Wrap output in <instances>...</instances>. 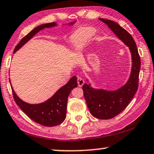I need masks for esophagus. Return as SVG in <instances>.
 <instances>
[{"label": "esophagus", "mask_w": 154, "mask_h": 154, "mask_svg": "<svg viewBox=\"0 0 154 154\" xmlns=\"http://www.w3.org/2000/svg\"><path fill=\"white\" fill-rule=\"evenodd\" d=\"M84 79H83V78L82 77H78L77 78V84H78V86L79 87H82V86H83V84H84Z\"/></svg>", "instance_id": "esophagus-1"}]
</instances>
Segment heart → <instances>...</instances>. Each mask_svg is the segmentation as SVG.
Here are the masks:
<instances>
[{
    "label": "heart",
    "instance_id": "obj_1",
    "mask_svg": "<svg viewBox=\"0 0 154 154\" xmlns=\"http://www.w3.org/2000/svg\"><path fill=\"white\" fill-rule=\"evenodd\" d=\"M96 30L91 27H83L78 29L71 36V44L75 52H81L87 43L95 36Z\"/></svg>",
    "mask_w": 154,
    "mask_h": 154
}]
</instances>
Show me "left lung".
Returning <instances> with one entry per match:
<instances>
[{"label":"left lung","mask_w":154,"mask_h":154,"mask_svg":"<svg viewBox=\"0 0 154 154\" xmlns=\"http://www.w3.org/2000/svg\"><path fill=\"white\" fill-rule=\"evenodd\" d=\"M99 19L106 24L119 39L127 45L132 59L130 77L121 88L116 91H106L93 88L91 84H84L82 86L85 100L92 116L97 119L109 120L120 113L134 97L138 88L140 58L136 42L126 29L113 20Z\"/></svg>","instance_id":"1"}]
</instances>
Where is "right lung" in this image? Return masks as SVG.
<instances>
[{
	"label": "right lung",
	"instance_id": "obj_1",
	"mask_svg": "<svg viewBox=\"0 0 154 154\" xmlns=\"http://www.w3.org/2000/svg\"><path fill=\"white\" fill-rule=\"evenodd\" d=\"M75 23V21L70 23L69 25H73ZM55 26H57V23L54 22L36 27L20 40L14 50V53L26 44L41 29ZM76 87H77V77L73 76L67 84L59 88L51 97L44 102L36 104H28L20 100L14 91L12 86L11 89L14 99L17 104L32 120L45 127H54L60 125L66 119L68 95L71 91Z\"/></svg>",
	"mask_w": 154,
	"mask_h": 154
}]
</instances>
